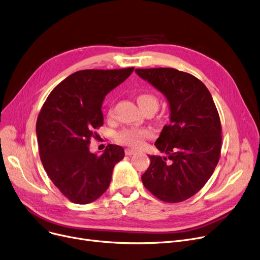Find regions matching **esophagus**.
<instances>
[{
	"label": "esophagus",
	"mask_w": 260,
	"mask_h": 260,
	"mask_svg": "<svg viewBox=\"0 0 260 260\" xmlns=\"http://www.w3.org/2000/svg\"><path fill=\"white\" fill-rule=\"evenodd\" d=\"M136 153H137V151L134 150V149H126V150H125V154H126L127 156H132V155L136 154Z\"/></svg>",
	"instance_id": "obj_1"
}]
</instances>
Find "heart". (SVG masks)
<instances>
[{"mask_svg": "<svg viewBox=\"0 0 260 260\" xmlns=\"http://www.w3.org/2000/svg\"><path fill=\"white\" fill-rule=\"evenodd\" d=\"M137 103L143 111L148 108H155L156 110L158 108V99L152 93L139 94L137 96ZM107 115L108 117H112V108L108 109ZM150 135L151 132L144 128H125L117 135V140L123 144L138 146L141 144L142 140L149 137Z\"/></svg>", "mask_w": 260, "mask_h": 260, "instance_id": "heart-1", "label": "heart"}]
</instances>
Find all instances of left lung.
I'll list each match as a JSON object with an SVG mask.
<instances>
[{
    "instance_id": "left-lung-1",
    "label": "left lung",
    "mask_w": 260,
    "mask_h": 260,
    "mask_svg": "<svg viewBox=\"0 0 260 260\" xmlns=\"http://www.w3.org/2000/svg\"><path fill=\"white\" fill-rule=\"evenodd\" d=\"M135 71L165 95L170 109V124L155 142L165 156H149L142 183L164 202L186 201L204 187L220 159L217 107L206 86L189 73L172 68Z\"/></svg>"
}]
</instances>
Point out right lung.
I'll return each mask as SVG.
<instances>
[{"label":"right lung","instance_id":"1","mask_svg":"<svg viewBox=\"0 0 260 260\" xmlns=\"http://www.w3.org/2000/svg\"><path fill=\"white\" fill-rule=\"evenodd\" d=\"M133 71H77L53 89L41 108L36 124L41 162L53 184L75 204H89L102 196L114 167L123 159L120 145L108 144L99 156L88 144L94 129L103 125L105 96Z\"/></svg>","mask_w":260,"mask_h":260}]
</instances>
